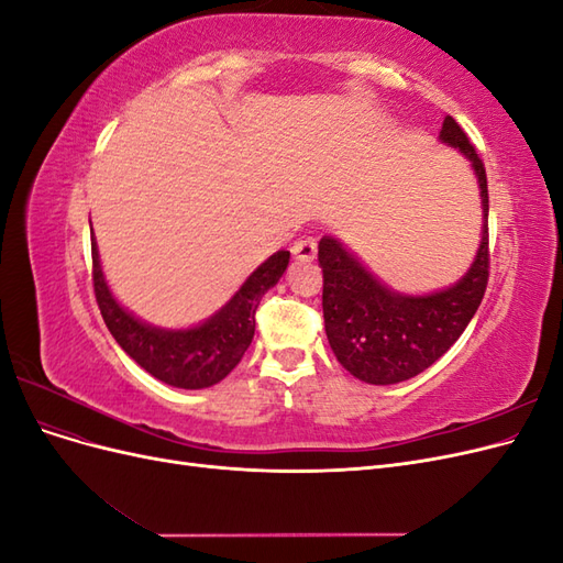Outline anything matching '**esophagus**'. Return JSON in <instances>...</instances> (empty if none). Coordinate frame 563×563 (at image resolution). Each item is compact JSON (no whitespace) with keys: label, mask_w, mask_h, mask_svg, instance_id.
Instances as JSON below:
<instances>
[{"label":"esophagus","mask_w":563,"mask_h":563,"mask_svg":"<svg viewBox=\"0 0 563 563\" xmlns=\"http://www.w3.org/2000/svg\"><path fill=\"white\" fill-rule=\"evenodd\" d=\"M291 251H294V255H296V261L310 263V261L317 258V240H314V236H305V240H300V242L294 244Z\"/></svg>","instance_id":"obj_1"}]
</instances>
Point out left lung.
Returning a JSON list of instances; mask_svg holds the SVG:
<instances>
[{
  "mask_svg": "<svg viewBox=\"0 0 563 563\" xmlns=\"http://www.w3.org/2000/svg\"><path fill=\"white\" fill-rule=\"evenodd\" d=\"M439 139L472 162L482 187V244L463 279L432 296H401L366 272L333 236L319 242L321 308L331 350L354 378L371 385H395L432 366L463 335L486 294L490 265L486 168L453 117L444 119Z\"/></svg>",
  "mask_w": 563,
  "mask_h": 563,
  "instance_id": "1",
  "label": "left lung"
}]
</instances>
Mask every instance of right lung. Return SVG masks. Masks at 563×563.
Wrapping results in <instances>:
<instances>
[{
	"label": "right lung",
	"mask_w": 563,
	"mask_h": 563,
	"mask_svg": "<svg viewBox=\"0 0 563 563\" xmlns=\"http://www.w3.org/2000/svg\"><path fill=\"white\" fill-rule=\"evenodd\" d=\"M288 255V251L269 255L223 310L187 331L155 329L131 317L110 294L98 263L96 242H91L93 294L106 327L135 364L166 385L201 389L223 380L242 362L253 340L255 310L284 275Z\"/></svg>",
	"instance_id": "obj_1"
}]
</instances>
